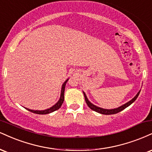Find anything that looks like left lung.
I'll list each match as a JSON object with an SVG mask.
<instances>
[{
	"mask_svg": "<svg viewBox=\"0 0 152 152\" xmlns=\"http://www.w3.org/2000/svg\"><path fill=\"white\" fill-rule=\"evenodd\" d=\"M140 91H139L138 94L136 95V96L134 97L133 99H132L130 101H129L128 103H125V105L120 106V107H118V108H115V109H112V110H107V109H103L101 108V107H97V106L94 105V104H92L91 103V102L88 101V100L87 97H86V95L85 94V93L83 92V95H84V97H85V100H86V104L88 105V106L89 107L91 110H93L96 111V112L97 113H100V114H103V115H113V114H116V113H118L119 112H120V111L123 110L124 109H125L126 107H128L129 105H130L132 103H134V102L135 101V100L137 98V97L139 96V94H140Z\"/></svg>",
	"mask_w": 152,
	"mask_h": 152,
	"instance_id": "8db88e82",
	"label": "left lung"
}]
</instances>
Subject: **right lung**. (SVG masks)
Returning a JSON list of instances; mask_svg holds the SVG:
<instances>
[{
	"instance_id": "1",
	"label": "right lung",
	"mask_w": 152,
	"mask_h": 152,
	"mask_svg": "<svg viewBox=\"0 0 152 152\" xmlns=\"http://www.w3.org/2000/svg\"><path fill=\"white\" fill-rule=\"evenodd\" d=\"M68 80L69 79H67L66 81L64 83L63 86H62L61 91V96H60L59 100H58L57 103H56L54 106H52V107H50V108H49V109L45 110H30V109H27V108H26V109L27 110L30 111V112H32V113H35V114H39V115L48 114V113H52V112H54V111L56 110L59 109L60 107H61L62 103H64V100L65 86H66V82L68 81Z\"/></svg>"
}]
</instances>
